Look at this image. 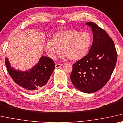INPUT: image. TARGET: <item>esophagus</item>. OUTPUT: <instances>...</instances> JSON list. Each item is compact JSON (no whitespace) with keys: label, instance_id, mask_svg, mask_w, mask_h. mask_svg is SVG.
<instances>
[{"label":"esophagus","instance_id":"obj_1","mask_svg":"<svg viewBox=\"0 0 123 123\" xmlns=\"http://www.w3.org/2000/svg\"><path fill=\"white\" fill-rule=\"evenodd\" d=\"M62 66V64H60V63H55V68H58Z\"/></svg>","mask_w":123,"mask_h":123}]
</instances>
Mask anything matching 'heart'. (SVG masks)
Listing matches in <instances>:
<instances>
[{
  "label": "heart",
  "instance_id": "1",
  "mask_svg": "<svg viewBox=\"0 0 123 123\" xmlns=\"http://www.w3.org/2000/svg\"><path fill=\"white\" fill-rule=\"evenodd\" d=\"M92 43V37L89 32L69 30L55 33L52 41L46 42L45 48L52 56L59 54L62 49L64 57L76 61L85 57Z\"/></svg>",
  "mask_w": 123,
  "mask_h": 123
}]
</instances>
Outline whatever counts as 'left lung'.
I'll list each match as a JSON object with an SVG mask.
<instances>
[{
	"mask_svg": "<svg viewBox=\"0 0 123 123\" xmlns=\"http://www.w3.org/2000/svg\"><path fill=\"white\" fill-rule=\"evenodd\" d=\"M86 25L92 28L93 41L88 53L73 64L70 78L77 89L92 93L101 89L110 80L117 53L113 41L105 30L92 22Z\"/></svg>",
	"mask_w": 123,
	"mask_h": 123,
	"instance_id": "1",
	"label": "left lung"
}]
</instances>
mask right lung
Instances as JSON below:
<instances>
[{
  "label": "right lung",
  "instance_id": "right-lung-1",
  "mask_svg": "<svg viewBox=\"0 0 123 123\" xmlns=\"http://www.w3.org/2000/svg\"><path fill=\"white\" fill-rule=\"evenodd\" d=\"M5 65L8 73L13 81L29 93L40 91L47 83L55 68L53 60L48 57H41L38 63L29 71H20L11 67L7 58Z\"/></svg>",
  "mask_w": 123,
  "mask_h": 123
}]
</instances>
